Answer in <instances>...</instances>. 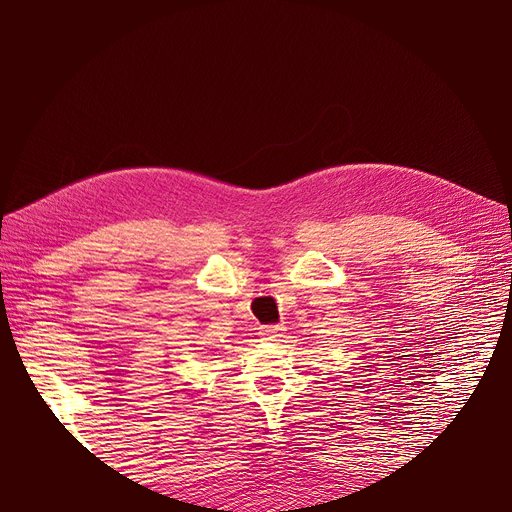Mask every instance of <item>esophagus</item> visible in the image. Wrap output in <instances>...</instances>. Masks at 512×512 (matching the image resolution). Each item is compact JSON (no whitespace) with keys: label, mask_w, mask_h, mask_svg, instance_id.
<instances>
[{"label":"esophagus","mask_w":512,"mask_h":512,"mask_svg":"<svg viewBox=\"0 0 512 512\" xmlns=\"http://www.w3.org/2000/svg\"><path fill=\"white\" fill-rule=\"evenodd\" d=\"M284 332H286L284 326H263V328H259V334H261L263 340H278V338L284 336Z\"/></svg>","instance_id":"34e87169"}]
</instances>
